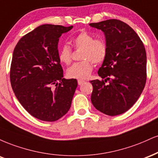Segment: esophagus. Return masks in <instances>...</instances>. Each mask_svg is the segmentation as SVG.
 Returning a JSON list of instances; mask_svg holds the SVG:
<instances>
[{
    "label": "esophagus",
    "mask_w": 158,
    "mask_h": 158,
    "mask_svg": "<svg viewBox=\"0 0 158 158\" xmlns=\"http://www.w3.org/2000/svg\"><path fill=\"white\" fill-rule=\"evenodd\" d=\"M85 82V81H83V80H78V81H77V83H78V85H81V84H83V83Z\"/></svg>",
    "instance_id": "1"
}]
</instances>
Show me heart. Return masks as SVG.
I'll return each instance as SVG.
<instances>
[{"mask_svg": "<svg viewBox=\"0 0 158 158\" xmlns=\"http://www.w3.org/2000/svg\"><path fill=\"white\" fill-rule=\"evenodd\" d=\"M72 43L76 49H83L81 62L72 65L67 69L68 77L71 78L84 79L89 77L93 69L94 64H101L107 55V46L102 39H94L93 36L86 31H81L72 38ZM59 60L63 64L69 65L72 62V49L64 45L59 52Z\"/></svg>", "mask_w": 158, "mask_h": 158, "instance_id": "heart-1", "label": "heart"}]
</instances>
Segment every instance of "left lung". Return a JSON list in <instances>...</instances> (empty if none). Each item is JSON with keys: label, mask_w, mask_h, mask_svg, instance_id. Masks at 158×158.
I'll list each match as a JSON object with an SVG mask.
<instances>
[{"label": "left lung", "mask_w": 158, "mask_h": 158, "mask_svg": "<svg viewBox=\"0 0 158 158\" xmlns=\"http://www.w3.org/2000/svg\"><path fill=\"white\" fill-rule=\"evenodd\" d=\"M89 25L103 31L107 46V55L98 72L103 80L90 81L93 86L91 101L103 114H121L135 104L145 87V47L132 28L121 20Z\"/></svg>", "instance_id": "1"}]
</instances>
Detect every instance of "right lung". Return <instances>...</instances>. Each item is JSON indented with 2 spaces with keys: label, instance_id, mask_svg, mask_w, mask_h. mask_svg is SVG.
I'll return each instance as SVG.
<instances>
[{
  "label": "right lung",
  "instance_id": "1",
  "mask_svg": "<svg viewBox=\"0 0 158 158\" xmlns=\"http://www.w3.org/2000/svg\"><path fill=\"white\" fill-rule=\"evenodd\" d=\"M71 27L44 24L20 39L13 52L10 82L17 99L31 116L52 122L67 113L77 86L64 78L59 38Z\"/></svg>",
  "mask_w": 158,
  "mask_h": 158
}]
</instances>
